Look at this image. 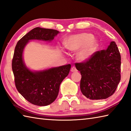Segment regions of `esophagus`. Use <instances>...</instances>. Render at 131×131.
Instances as JSON below:
<instances>
[{
	"label": "esophagus",
	"instance_id": "34e87169",
	"mask_svg": "<svg viewBox=\"0 0 131 131\" xmlns=\"http://www.w3.org/2000/svg\"><path fill=\"white\" fill-rule=\"evenodd\" d=\"M71 72H75L77 71V69H76V68L75 67V66H73V67H72L71 69Z\"/></svg>",
	"mask_w": 131,
	"mask_h": 131
}]
</instances>
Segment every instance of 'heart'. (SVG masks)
I'll return each mask as SVG.
<instances>
[{
  "label": "heart",
  "instance_id": "b5f03b06",
  "mask_svg": "<svg viewBox=\"0 0 131 131\" xmlns=\"http://www.w3.org/2000/svg\"><path fill=\"white\" fill-rule=\"evenodd\" d=\"M65 47L69 51H77V57L81 61L88 60L96 52L97 41L93 35L88 33H81L71 35L65 42Z\"/></svg>",
  "mask_w": 131,
  "mask_h": 131
}]
</instances>
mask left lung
I'll return each instance as SVG.
<instances>
[{
  "instance_id": "obj_1",
  "label": "left lung",
  "mask_w": 131,
  "mask_h": 131,
  "mask_svg": "<svg viewBox=\"0 0 131 131\" xmlns=\"http://www.w3.org/2000/svg\"><path fill=\"white\" fill-rule=\"evenodd\" d=\"M75 65L82 75L80 90L87 99H106L114 93L121 78V57L115 41L106 50L94 52L88 60Z\"/></svg>"
}]
</instances>
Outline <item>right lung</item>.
<instances>
[{"label":"right lung","mask_w":131,"mask_h":131,"mask_svg":"<svg viewBox=\"0 0 131 131\" xmlns=\"http://www.w3.org/2000/svg\"><path fill=\"white\" fill-rule=\"evenodd\" d=\"M58 32L56 30L35 27L24 35L15 47L12 68L16 87L27 101L35 105L47 106L56 99L60 84L68 75L71 65L31 71L24 62V49L30 40L51 41Z\"/></svg>","instance_id":"1"}]
</instances>
